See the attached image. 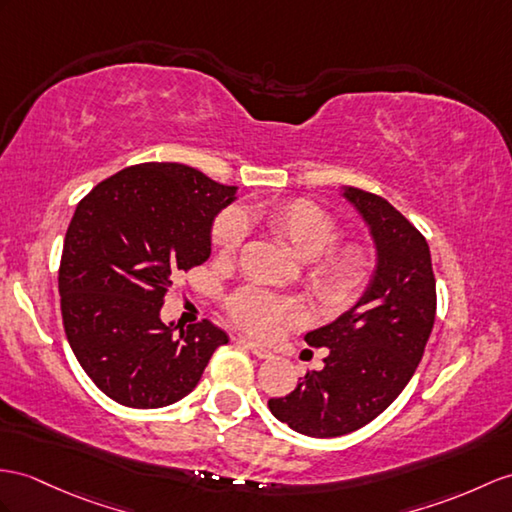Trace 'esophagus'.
<instances>
[{
	"label": "esophagus",
	"instance_id": "esophagus-1",
	"mask_svg": "<svg viewBox=\"0 0 512 512\" xmlns=\"http://www.w3.org/2000/svg\"><path fill=\"white\" fill-rule=\"evenodd\" d=\"M239 343L245 345L247 350L252 352L256 358H263V360L273 358V352L269 350V347H265V345H258V343H254V341H249V339H239Z\"/></svg>",
	"mask_w": 512,
	"mask_h": 512
}]
</instances>
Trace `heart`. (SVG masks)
<instances>
[{"instance_id": "heart-1", "label": "heart", "mask_w": 512, "mask_h": 512, "mask_svg": "<svg viewBox=\"0 0 512 512\" xmlns=\"http://www.w3.org/2000/svg\"><path fill=\"white\" fill-rule=\"evenodd\" d=\"M243 221L258 223L299 260H308L306 282L326 310L339 313L363 293L369 278L367 254L358 245L330 247L339 228L317 204L308 199H282L245 210L241 217L236 213L221 215L210 232V239L221 254H232L241 245ZM228 313L243 330L265 339L282 323L295 321L299 308L293 299L258 289H241L228 299Z\"/></svg>"}]
</instances>
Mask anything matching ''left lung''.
Instances as JSON below:
<instances>
[{"instance_id": "left-lung-1", "label": "left lung", "mask_w": 512, "mask_h": 512, "mask_svg": "<svg viewBox=\"0 0 512 512\" xmlns=\"http://www.w3.org/2000/svg\"><path fill=\"white\" fill-rule=\"evenodd\" d=\"M376 243L367 291L339 319L308 332L328 347L321 371H308L284 397L269 400L291 430L332 439L367 426L413 378L436 315V282L423 234L384 197L343 186Z\"/></svg>"}]
</instances>
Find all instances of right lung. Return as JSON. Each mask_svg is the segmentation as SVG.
Returning a JSON list of instances; mask_svg holds the SVG:
<instances>
[{
    "instance_id": "1",
    "label": "right lung",
    "mask_w": 512,
    "mask_h": 512,
    "mask_svg": "<svg viewBox=\"0 0 512 512\" xmlns=\"http://www.w3.org/2000/svg\"><path fill=\"white\" fill-rule=\"evenodd\" d=\"M236 186L180 162H143L78 204L62 247V326L78 363L110 400L162 408L189 395L228 334L208 319L160 321L178 273L210 256V230Z\"/></svg>"
}]
</instances>
